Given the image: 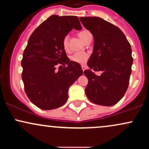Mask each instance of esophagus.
<instances>
[{
  "instance_id": "1",
  "label": "esophagus",
  "mask_w": 149,
  "mask_h": 149,
  "mask_svg": "<svg viewBox=\"0 0 149 149\" xmlns=\"http://www.w3.org/2000/svg\"><path fill=\"white\" fill-rule=\"evenodd\" d=\"M81 68H82V69H83V71H84L85 69H86V66H84V65H82L81 66Z\"/></svg>"
}]
</instances>
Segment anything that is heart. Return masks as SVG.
Masks as SVG:
<instances>
[{"label":"heart","mask_w":149,"mask_h":149,"mask_svg":"<svg viewBox=\"0 0 149 149\" xmlns=\"http://www.w3.org/2000/svg\"><path fill=\"white\" fill-rule=\"evenodd\" d=\"M91 35L90 31L87 30H83L79 32L78 36L81 38V40H83V41H85L87 39V38L88 37V36ZM62 45L63 47L65 50H68L69 49V36H65L63 39L62 41ZM88 55L85 53L83 52H76L71 56V59L74 62L78 63V64H84L88 60Z\"/></svg>","instance_id":"b5f03b06"}]
</instances>
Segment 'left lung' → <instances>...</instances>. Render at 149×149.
Wrapping results in <instances>:
<instances>
[{"mask_svg":"<svg viewBox=\"0 0 149 149\" xmlns=\"http://www.w3.org/2000/svg\"><path fill=\"white\" fill-rule=\"evenodd\" d=\"M80 20L94 37L93 52L88 62L90 69L84 71L88 79L86 96L98 105L113 106L123 97L129 85L133 62L130 44L122 31L103 19L85 17ZM92 68L103 73L97 76Z\"/></svg>","mask_w":149,"mask_h":149,"instance_id":"8db88e82","label":"left lung"}]
</instances>
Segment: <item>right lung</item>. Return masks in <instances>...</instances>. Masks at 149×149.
<instances>
[{
	"label": "right lung",
	"instance_id": "1",
	"mask_svg": "<svg viewBox=\"0 0 149 149\" xmlns=\"http://www.w3.org/2000/svg\"><path fill=\"white\" fill-rule=\"evenodd\" d=\"M73 29H82L76 16L52 15L36 29L24 51L22 78L26 94L42 110L64 105L70 86L83 73L78 63L70 61L63 47V39ZM57 65L64 69L57 71Z\"/></svg>",
	"mask_w": 149,
	"mask_h": 149
}]
</instances>
